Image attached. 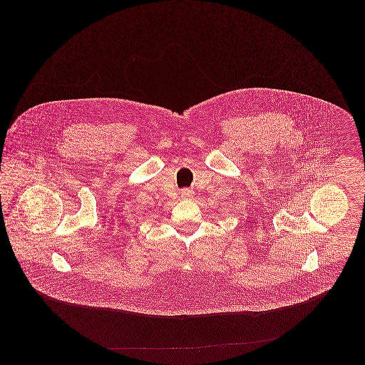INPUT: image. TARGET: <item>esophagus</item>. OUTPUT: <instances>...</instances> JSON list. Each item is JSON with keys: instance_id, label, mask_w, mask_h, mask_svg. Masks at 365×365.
<instances>
[{"instance_id": "obj_1", "label": "esophagus", "mask_w": 365, "mask_h": 365, "mask_svg": "<svg viewBox=\"0 0 365 365\" xmlns=\"http://www.w3.org/2000/svg\"><path fill=\"white\" fill-rule=\"evenodd\" d=\"M192 195H194L192 190H188V188H185V190H182V191H181V197H182V198H185V200H188V198H192Z\"/></svg>"}]
</instances>
